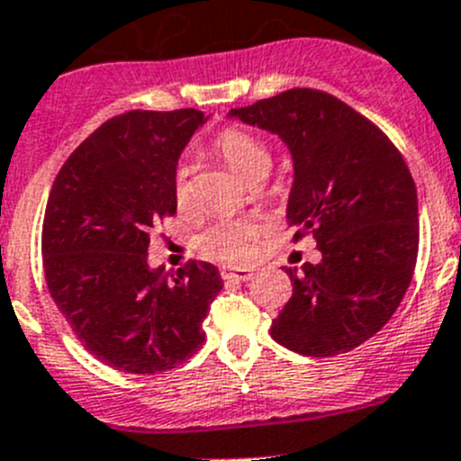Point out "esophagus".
Listing matches in <instances>:
<instances>
[{
    "mask_svg": "<svg viewBox=\"0 0 461 461\" xmlns=\"http://www.w3.org/2000/svg\"><path fill=\"white\" fill-rule=\"evenodd\" d=\"M221 276L227 281H249L254 276V270H248V267H222Z\"/></svg>",
    "mask_w": 461,
    "mask_h": 461,
    "instance_id": "1",
    "label": "esophagus"
}]
</instances>
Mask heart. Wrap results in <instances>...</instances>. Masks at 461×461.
Listing matches in <instances>:
<instances>
[{
  "mask_svg": "<svg viewBox=\"0 0 461 461\" xmlns=\"http://www.w3.org/2000/svg\"><path fill=\"white\" fill-rule=\"evenodd\" d=\"M213 149L227 162V167L243 177L245 182H252L254 177L270 171V150L252 132L243 128H225L218 132ZM173 195H176L177 207H186L191 200L189 168L182 164L177 167L173 177ZM261 236V222L254 218H225L209 225L203 234L195 239V248L203 257L212 261L231 263V266H243L254 257L257 240Z\"/></svg>",
  "mask_w": 461,
  "mask_h": 461,
  "instance_id": "b5f03b06",
  "label": "heart"
}]
</instances>
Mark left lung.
<instances>
[{
    "instance_id": "left-lung-1",
    "label": "left lung",
    "mask_w": 461,
    "mask_h": 461,
    "mask_svg": "<svg viewBox=\"0 0 461 461\" xmlns=\"http://www.w3.org/2000/svg\"><path fill=\"white\" fill-rule=\"evenodd\" d=\"M230 117L279 135L293 155L288 225L311 234L320 263L288 267L293 297L270 335L312 358L347 354L399 308L419 252V204L410 168L390 137L320 89L294 87Z\"/></svg>"
}]
</instances>
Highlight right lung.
I'll list each match as a JSON object with an SVG mask.
<instances>
[{"instance_id":"1","label":"right lung","mask_w":461,"mask_h":461,"mask_svg":"<svg viewBox=\"0 0 461 461\" xmlns=\"http://www.w3.org/2000/svg\"><path fill=\"white\" fill-rule=\"evenodd\" d=\"M207 122L194 110H132L62 164L42 225L44 279L85 349L119 372L176 369L204 342L218 267H149L150 227L177 209V159Z\"/></svg>"}]
</instances>
